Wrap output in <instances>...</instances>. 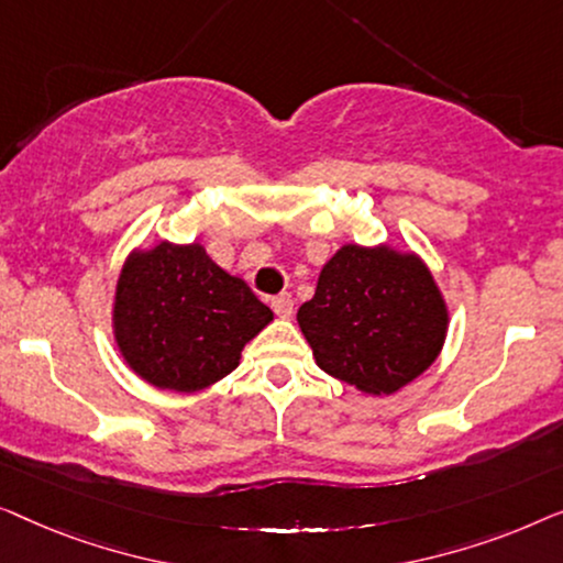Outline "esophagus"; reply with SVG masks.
<instances>
[{"instance_id":"obj_1","label":"esophagus","mask_w":563,"mask_h":563,"mask_svg":"<svg viewBox=\"0 0 563 563\" xmlns=\"http://www.w3.org/2000/svg\"><path fill=\"white\" fill-rule=\"evenodd\" d=\"M271 306H273V311L280 316V319H288V316L292 313V296L290 292H280V296H275L271 300Z\"/></svg>"}]
</instances>
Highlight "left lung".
<instances>
[{"label":"left lung","mask_w":563,"mask_h":563,"mask_svg":"<svg viewBox=\"0 0 563 563\" xmlns=\"http://www.w3.org/2000/svg\"><path fill=\"white\" fill-rule=\"evenodd\" d=\"M298 327L323 372L362 393L390 395L439 357L449 311L413 252L344 244L298 308Z\"/></svg>","instance_id":"8db88e82"}]
</instances>
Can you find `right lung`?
Segmentation results:
<instances>
[{"instance_id": "add662e5", "label": "right lung", "mask_w": 563, "mask_h": 563, "mask_svg": "<svg viewBox=\"0 0 563 563\" xmlns=\"http://www.w3.org/2000/svg\"><path fill=\"white\" fill-rule=\"evenodd\" d=\"M273 311L201 244L161 242L126 257L114 292V339L134 375L199 393L240 364Z\"/></svg>"}]
</instances>
